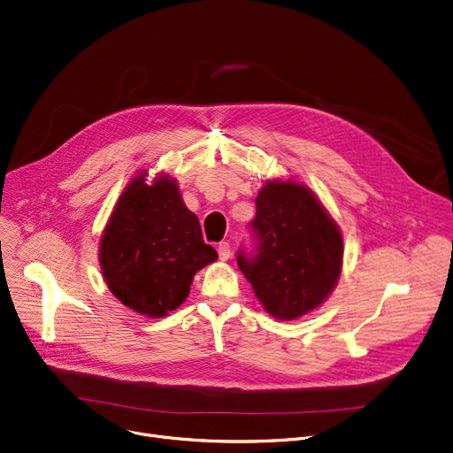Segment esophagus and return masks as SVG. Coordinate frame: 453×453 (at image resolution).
<instances>
[{
  "instance_id": "34e87169",
  "label": "esophagus",
  "mask_w": 453,
  "mask_h": 453,
  "mask_svg": "<svg viewBox=\"0 0 453 453\" xmlns=\"http://www.w3.org/2000/svg\"><path fill=\"white\" fill-rule=\"evenodd\" d=\"M218 254H219V259H221V261H226V259L230 257V254H232V249H230V245H228L226 241L219 242V245H218Z\"/></svg>"
}]
</instances>
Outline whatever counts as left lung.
<instances>
[{"label":"left lung","instance_id":"1","mask_svg":"<svg viewBox=\"0 0 453 453\" xmlns=\"http://www.w3.org/2000/svg\"><path fill=\"white\" fill-rule=\"evenodd\" d=\"M256 206L257 252H239L237 265L272 318L299 319L319 308L339 281L341 230L316 194L294 180L266 181Z\"/></svg>","mask_w":453,"mask_h":453}]
</instances>
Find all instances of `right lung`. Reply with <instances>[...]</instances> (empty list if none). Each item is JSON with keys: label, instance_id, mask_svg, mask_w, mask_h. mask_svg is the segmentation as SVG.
<instances>
[{"label": "right lung", "instance_id": "add662e5", "mask_svg": "<svg viewBox=\"0 0 453 453\" xmlns=\"http://www.w3.org/2000/svg\"><path fill=\"white\" fill-rule=\"evenodd\" d=\"M149 173L125 187L99 239V266L125 306L152 319L168 316L190 292L194 275L218 259L201 235L178 181Z\"/></svg>", "mask_w": 453, "mask_h": 453}]
</instances>
